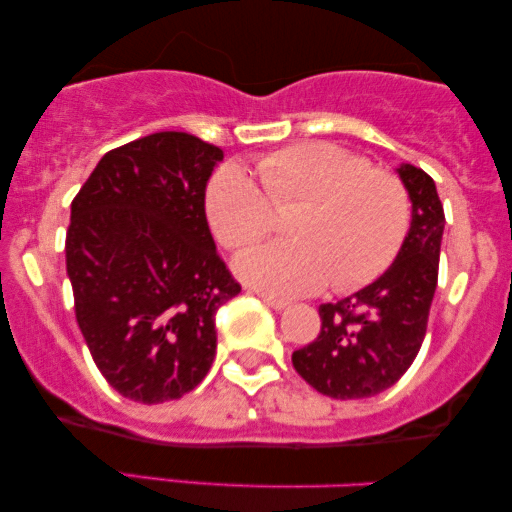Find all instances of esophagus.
<instances>
[{
  "label": "esophagus",
  "instance_id": "1",
  "mask_svg": "<svg viewBox=\"0 0 512 512\" xmlns=\"http://www.w3.org/2000/svg\"><path fill=\"white\" fill-rule=\"evenodd\" d=\"M257 296L262 298L264 303L269 305V308H274V310H281V308H286V305H289V301H284V298H276V296H269V293H260L257 291Z\"/></svg>",
  "mask_w": 512,
  "mask_h": 512
}]
</instances>
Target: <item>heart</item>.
<instances>
[{"instance_id": "obj_1", "label": "heart", "mask_w": 512, "mask_h": 512, "mask_svg": "<svg viewBox=\"0 0 512 512\" xmlns=\"http://www.w3.org/2000/svg\"><path fill=\"white\" fill-rule=\"evenodd\" d=\"M260 187L248 170L226 163L209 178L204 207L214 236L245 250L286 221L291 240L245 252L236 272L276 298L330 289L349 293L378 279L407 238L409 195L402 180L370 168L337 144L305 142L257 158Z\"/></svg>"}]
</instances>
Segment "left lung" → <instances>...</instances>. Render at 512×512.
Segmentation results:
<instances>
[{"mask_svg": "<svg viewBox=\"0 0 512 512\" xmlns=\"http://www.w3.org/2000/svg\"><path fill=\"white\" fill-rule=\"evenodd\" d=\"M397 173L411 199V226L397 260L366 289L320 305V332L291 356L305 383L327 397L380 395L407 373L424 344L445 214L431 175L409 163Z\"/></svg>", "mask_w": 512, "mask_h": 512, "instance_id": "1", "label": "left lung"}]
</instances>
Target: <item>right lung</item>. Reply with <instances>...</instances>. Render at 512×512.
<instances>
[{
  "label": "right lung",
  "instance_id": "obj_1",
  "mask_svg": "<svg viewBox=\"0 0 512 512\" xmlns=\"http://www.w3.org/2000/svg\"><path fill=\"white\" fill-rule=\"evenodd\" d=\"M221 158L195 134H149L108 151L72 202L64 252L76 322L103 378L132 402L202 383L216 310L240 293L204 211Z\"/></svg>",
  "mask_w": 512,
  "mask_h": 512
}]
</instances>
